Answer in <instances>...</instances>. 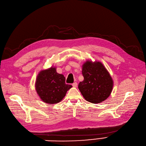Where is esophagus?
<instances>
[{"label":"esophagus","instance_id":"34e87169","mask_svg":"<svg viewBox=\"0 0 146 146\" xmlns=\"http://www.w3.org/2000/svg\"><path fill=\"white\" fill-rule=\"evenodd\" d=\"M72 85H73V87H77V86H78L77 82H74V83H73V84H72Z\"/></svg>","mask_w":146,"mask_h":146}]
</instances>
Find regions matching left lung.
<instances>
[{
  "label": "left lung",
  "mask_w": 146,
  "mask_h": 146,
  "mask_svg": "<svg viewBox=\"0 0 146 146\" xmlns=\"http://www.w3.org/2000/svg\"><path fill=\"white\" fill-rule=\"evenodd\" d=\"M84 79L78 88L84 98L91 103L103 102L110 96L113 80L106 67L100 61L88 60L82 65Z\"/></svg>",
  "instance_id": "obj_1"
}]
</instances>
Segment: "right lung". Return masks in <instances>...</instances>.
Here are the masks:
<instances>
[{
    "label": "right lung",
    "instance_id": "obj_1",
    "mask_svg": "<svg viewBox=\"0 0 146 146\" xmlns=\"http://www.w3.org/2000/svg\"><path fill=\"white\" fill-rule=\"evenodd\" d=\"M65 81L64 75L56 72V67L52 66L39 72L35 81V90L43 102L55 104L61 101L72 87Z\"/></svg>",
    "mask_w": 146,
    "mask_h": 146
}]
</instances>
